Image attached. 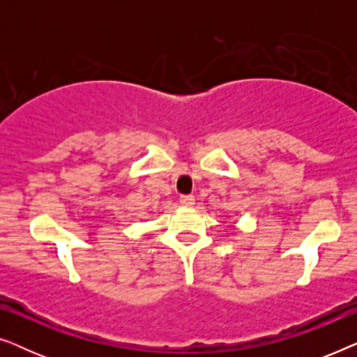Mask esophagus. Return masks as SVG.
Masks as SVG:
<instances>
[{
  "instance_id": "esophagus-1",
  "label": "esophagus",
  "mask_w": 357,
  "mask_h": 357,
  "mask_svg": "<svg viewBox=\"0 0 357 357\" xmlns=\"http://www.w3.org/2000/svg\"><path fill=\"white\" fill-rule=\"evenodd\" d=\"M180 203H182L183 206H193L195 197L193 195H182V197H180Z\"/></svg>"
}]
</instances>
